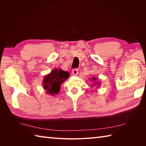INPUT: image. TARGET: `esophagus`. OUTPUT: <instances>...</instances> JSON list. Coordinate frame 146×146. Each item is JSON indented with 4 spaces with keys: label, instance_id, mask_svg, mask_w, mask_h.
Wrapping results in <instances>:
<instances>
[{
    "label": "esophagus",
    "instance_id": "esophagus-1",
    "mask_svg": "<svg viewBox=\"0 0 146 146\" xmlns=\"http://www.w3.org/2000/svg\"><path fill=\"white\" fill-rule=\"evenodd\" d=\"M72 73L73 75H75V76L77 75L78 73V70L76 69V68H75V69H73L72 71Z\"/></svg>",
    "mask_w": 146,
    "mask_h": 146
}]
</instances>
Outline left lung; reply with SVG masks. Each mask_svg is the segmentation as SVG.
Segmentation results:
<instances>
[{"mask_svg":"<svg viewBox=\"0 0 146 146\" xmlns=\"http://www.w3.org/2000/svg\"><path fill=\"white\" fill-rule=\"evenodd\" d=\"M97 80H98V78H95V77L94 76V77H93V78H92V81L94 82V84L93 85V86L95 85V86H97L98 87V86H100V82H98L97 81Z\"/></svg>","mask_w":146,"mask_h":146,"instance_id":"obj_1","label":"left lung"}]
</instances>
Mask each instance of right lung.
<instances>
[{
  "label": "right lung",
  "instance_id": "right-lung-1",
  "mask_svg": "<svg viewBox=\"0 0 146 146\" xmlns=\"http://www.w3.org/2000/svg\"><path fill=\"white\" fill-rule=\"evenodd\" d=\"M70 74L68 71L61 69H54L51 72L44 76L42 81L44 89L48 95H54L59 93L61 85L66 81L69 77Z\"/></svg>",
  "mask_w": 146,
  "mask_h": 146
}]
</instances>
